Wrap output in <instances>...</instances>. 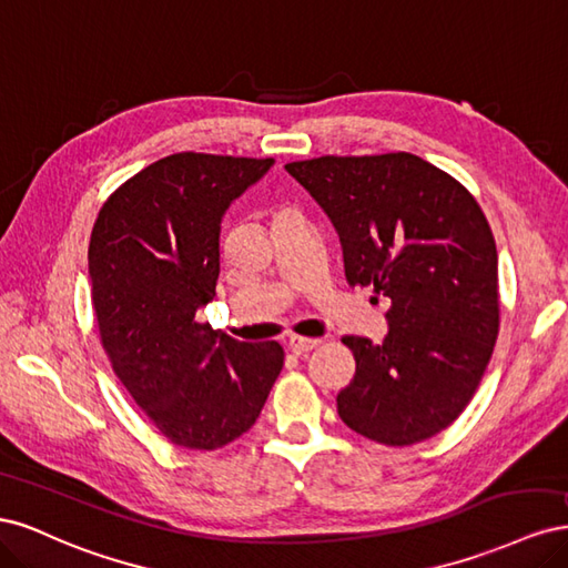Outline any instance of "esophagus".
<instances>
[{"instance_id": "34e87169", "label": "esophagus", "mask_w": 568, "mask_h": 568, "mask_svg": "<svg viewBox=\"0 0 568 568\" xmlns=\"http://www.w3.org/2000/svg\"><path fill=\"white\" fill-rule=\"evenodd\" d=\"M317 338H305V336H291L288 341H286V346H288V351L291 353H296V355H303V353H307V351H313V348H317Z\"/></svg>"}]
</instances>
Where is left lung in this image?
Here are the masks:
<instances>
[{
    "label": "left lung",
    "instance_id": "left-lung-1",
    "mask_svg": "<svg viewBox=\"0 0 568 568\" xmlns=\"http://www.w3.org/2000/svg\"><path fill=\"white\" fill-rule=\"evenodd\" d=\"M284 168L329 215L348 284L390 301L382 343L341 338L355 376L336 395L338 417L390 448L440 434L474 398L500 329L484 211L467 186L405 151Z\"/></svg>",
    "mask_w": 568,
    "mask_h": 568
}]
</instances>
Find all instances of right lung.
I'll return each mask as SVG.
<instances>
[{
    "label": "right lung",
    "instance_id": "obj_1",
    "mask_svg": "<svg viewBox=\"0 0 568 568\" xmlns=\"http://www.w3.org/2000/svg\"><path fill=\"white\" fill-rule=\"evenodd\" d=\"M274 159L173 153L120 184L90 239L92 303L113 372L180 448L217 450L255 424L284 365L277 341L196 322L220 274V222Z\"/></svg>",
    "mask_w": 568,
    "mask_h": 568
}]
</instances>
